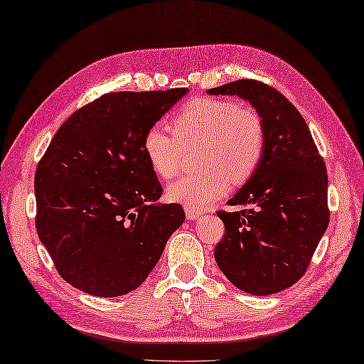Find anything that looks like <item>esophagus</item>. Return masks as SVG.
<instances>
[{
	"mask_svg": "<svg viewBox=\"0 0 364 364\" xmlns=\"http://www.w3.org/2000/svg\"><path fill=\"white\" fill-rule=\"evenodd\" d=\"M185 213H187L188 220H195V218H199L200 215H203V212H200V210H195V208H191V207H185Z\"/></svg>",
	"mask_w": 364,
	"mask_h": 364,
	"instance_id": "1",
	"label": "esophagus"
}]
</instances>
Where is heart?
I'll return each instance as SVG.
<instances>
[{
    "instance_id": "heart-1",
    "label": "heart",
    "mask_w": 364,
    "mask_h": 364,
    "mask_svg": "<svg viewBox=\"0 0 364 364\" xmlns=\"http://www.w3.org/2000/svg\"><path fill=\"white\" fill-rule=\"evenodd\" d=\"M171 131L154 124L143 135V152L161 179L182 171L185 151L198 148L199 171L168 185L173 203L203 210L229 190L230 177L243 183L257 171L264 152V126L252 109L220 98H199L171 119Z\"/></svg>"
}]
</instances>
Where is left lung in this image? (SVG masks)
<instances>
[{
	"label": "left lung",
	"instance_id": "1",
	"mask_svg": "<svg viewBox=\"0 0 364 364\" xmlns=\"http://www.w3.org/2000/svg\"><path fill=\"white\" fill-rule=\"evenodd\" d=\"M237 95L257 109L264 152L257 171L228 205L215 260L237 288L268 296L301 279L328 225L327 169L297 109L274 87L240 79L207 90Z\"/></svg>",
	"mask_w": 364,
	"mask_h": 364
}]
</instances>
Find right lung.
<instances>
[{
  "label": "right lung",
  "mask_w": 364,
  "mask_h": 364,
  "mask_svg": "<svg viewBox=\"0 0 364 364\" xmlns=\"http://www.w3.org/2000/svg\"><path fill=\"white\" fill-rule=\"evenodd\" d=\"M187 88L110 92L76 110L36 169V229L62 279L115 297L139 288L185 220L156 204L161 185L143 135Z\"/></svg>",
  "instance_id": "1"
}]
</instances>
